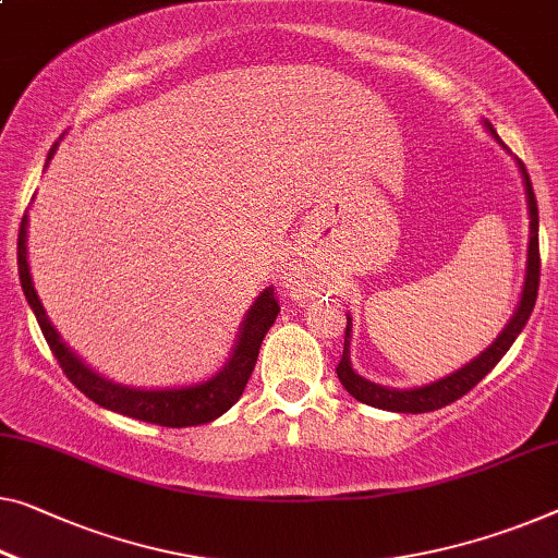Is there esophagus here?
<instances>
[{"label": "esophagus", "instance_id": "esophagus-1", "mask_svg": "<svg viewBox=\"0 0 558 558\" xmlns=\"http://www.w3.org/2000/svg\"><path fill=\"white\" fill-rule=\"evenodd\" d=\"M290 286H293L295 290H298V286H301V280H295V278H290Z\"/></svg>", "mask_w": 558, "mask_h": 558}]
</instances>
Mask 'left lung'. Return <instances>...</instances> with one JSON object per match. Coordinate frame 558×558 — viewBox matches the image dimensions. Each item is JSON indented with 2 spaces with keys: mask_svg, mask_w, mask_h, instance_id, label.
Instances as JSON below:
<instances>
[{
  "mask_svg": "<svg viewBox=\"0 0 558 558\" xmlns=\"http://www.w3.org/2000/svg\"><path fill=\"white\" fill-rule=\"evenodd\" d=\"M488 135H492L498 145H501L506 153L509 147L501 143V137L496 135V130L492 128V122L481 120ZM517 160V157H513ZM517 168L521 172V182H523V193H526V210H529V247H526V276H523V288H521V298L517 311H513L511 320L506 323V328L498 332L496 340L486 348L484 353H478L476 359H471L461 368H456L453 373H448L444 378L430 380V384L423 386H413V388H390V386H380L373 384L365 376H361L359 371L353 368L351 361V338H353V318L351 313H345V343H343V359L338 363V380L343 384V388L351 393L355 401H361L365 405H373V409L380 411H390V413H426V411H436L444 409V405L459 401L461 396L469 393V390L484 380L488 373L494 371V365L504 359L506 351L513 345V340L521 336L523 326H526L531 311L536 305V295H538V270H542V260H538V207H536V197H534V187H531L529 172L523 168V162L517 160Z\"/></svg>",
  "mask_w": 558,
  "mask_h": 558,
  "instance_id": "left-lung-1",
  "label": "left lung"
}]
</instances>
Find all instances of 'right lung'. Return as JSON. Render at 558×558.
<instances>
[{"label":"right lung","instance_id":"add662e5","mask_svg":"<svg viewBox=\"0 0 558 558\" xmlns=\"http://www.w3.org/2000/svg\"><path fill=\"white\" fill-rule=\"evenodd\" d=\"M62 140V137H60ZM60 143L49 149L45 170L49 168ZM27 228H29V215L24 213L20 238H16V265H20V282L24 290V298L35 313L45 340L49 343V351L54 353V359L60 361L64 376L77 386L87 398H93L97 405H102L107 411L130 415V418L155 423V426H168V428H187V426H203L220 418L222 413L230 411L232 405L247 386V378L255 368L257 353H260V343L265 332L270 330L276 323L280 307L272 298V288L260 290V295L255 298L253 305L247 307L243 323L238 328L235 345L228 355V361L222 363V368L210 378L197 380V384L185 386H165V388H140V386H124L118 380L102 376L95 371L87 361H82L70 345L64 343L60 332L52 326L49 315L41 305L35 280H32L29 268V253H27Z\"/></svg>","mask_w":558,"mask_h":558}]
</instances>
